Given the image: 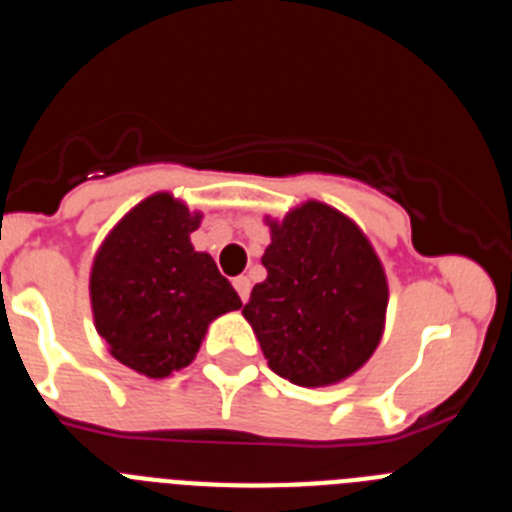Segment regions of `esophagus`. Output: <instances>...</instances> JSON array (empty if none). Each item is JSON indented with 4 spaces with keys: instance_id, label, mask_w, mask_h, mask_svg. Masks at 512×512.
<instances>
[{
    "instance_id": "34e87169",
    "label": "esophagus",
    "mask_w": 512,
    "mask_h": 512,
    "mask_svg": "<svg viewBox=\"0 0 512 512\" xmlns=\"http://www.w3.org/2000/svg\"><path fill=\"white\" fill-rule=\"evenodd\" d=\"M233 287H235V292H238V297H241L243 302H248V295H251V279H248V277H235L233 279Z\"/></svg>"
}]
</instances>
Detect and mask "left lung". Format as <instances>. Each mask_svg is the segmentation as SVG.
I'll use <instances>...</instances> for the list:
<instances>
[{"label": "left lung", "instance_id": "left-lung-1", "mask_svg": "<svg viewBox=\"0 0 512 512\" xmlns=\"http://www.w3.org/2000/svg\"><path fill=\"white\" fill-rule=\"evenodd\" d=\"M266 223V279L251 289L243 318L271 372L300 387L343 382L382 338L390 300L382 261L359 225L323 202Z\"/></svg>", "mask_w": 512, "mask_h": 512}]
</instances>
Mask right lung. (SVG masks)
<instances>
[{"label":"right lung","mask_w":512,"mask_h":512,"mask_svg":"<svg viewBox=\"0 0 512 512\" xmlns=\"http://www.w3.org/2000/svg\"><path fill=\"white\" fill-rule=\"evenodd\" d=\"M202 212L156 192L135 205L99 246L89 277L94 328L133 372L164 379L189 366L207 325L243 305L210 253L189 235Z\"/></svg>","instance_id":"right-lung-1"}]
</instances>
